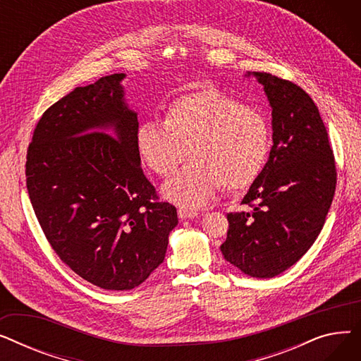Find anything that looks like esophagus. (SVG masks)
I'll list each match as a JSON object with an SVG mask.
<instances>
[{"label": "esophagus", "mask_w": 361, "mask_h": 361, "mask_svg": "<svg viewBox=\"0 0 361 361\" xmlns=\"http://www.w3.org/2000/svg\"><path fill=\"white\" fill-rule=\"evenodd\" d=\"M178 216H180L181 219H192V218L199 216V214H197L196 211L185 209V207H180V209H178Z\"/></svg>", "instance_id": "1"}]
</instances>
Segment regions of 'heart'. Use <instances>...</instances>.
<instances>
[{
	"label": "heart",
	"mask_w": 361,
	"mask_h": 361,
	"mask_svg": "<svg viewBox=\"0 0 361 361\" xmlns=\"http://www.w3.org/2000/svg\"><path fill=\"white\" fill-rule=\"evenodd\" d=\"M142 161L168 177L162 195L183 207H200L219 187L249 188L262 174L271 150V127L263 114L231 94L206 86L183 94L166 108L165 121H143L136 133Z\"/></svg>",
	"instance_id": "heart-1"
}]
</instances>
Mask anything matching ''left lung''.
Here are the masks:
<instances>
[{
  "instance_id": "left-lung-1",
  "label": "left lung",
  "mask_w": 361,
  "mask_h": 361,
  "mask_svg": "<svg viewBox=\"0 0 361 361\" xmlns=\"http://www.w3.org/2000/svg\"><path fill=\"white\" fill-rule=\"evenodd\" d=\"M272 108L269 159L244 196L250 212L228 214L221 252L243 274L272 278L301 259L324 228L336 168L326 127L300 86L269 73H247Z\"/></svg>"
}]
</instances>
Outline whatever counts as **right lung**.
Listing matches in <instances>:
<instances>
[{
    "label": "right lung",
    "mask_w": 361,
    "mask_h": 361,
    "mask_svg": "<svg viewBox=\"0 0 361 361\" xmlns=\"http://www.w3.org/2000/svg\"><path fill=\"white\" fill-rule=\"evenodd\" d=\"M124 78L105 75L49 106L26 161L29 197L54 252L87 282L114 291L147 279L178 224L176 206L159 202L143 174Z\"/></svg>",
    "instance_id": "add662e5"
}]
</instances>
